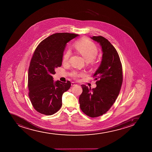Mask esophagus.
Here are the masks:
<instances>
[{
	"instance_id": "obj_1",
	"label": "esophagus",
	"mask_w": 152,
	"mask_h": 152,
	"mask_svg": "<svg viewBox=\"0 0 152 152\" xmlns=\"http://www.w3.org/2000/svg\"><path fill=\"white\" fill-rule=\"evenodd\" d=\"M71 85H72V86H75L77 85V84L74 82H72Z\"/></svg>"
}]
</instances>
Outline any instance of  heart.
Returning <instances> with one entry per match:
<instances>
[{
	"label": "heart",
	"mask_w": 152,
	"mask_h": 152,
	"mask_svg": "<svg viewBox=\"0 0 152 152\" xmlns=\"http://www.w3.org/2000/svg\"><path fill=\"white\" fill-rule=\"evenodd\" d=\"M74 47L77 52L83 56L86 62H90L92 64H94L95 61L93 59L97 55L98 49L93 42L86 37H83L75 42V44H74ZM70 56L71 52L69 50H67L63 55L62 58L63 63H67ZM83 75V72H73L71 73L72 77H73L74 79H77Z\"/></svg>",
	"instance_id": "1"
}]
</instances>
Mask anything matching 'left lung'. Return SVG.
<instances>
[{
	"instance_id": "8db88e82",
	"label": "left lung",
	"mask_w": 152,
	"mask_h": 152,
	"mask_svg": "<svg viewBox=\"0 0 152 152\" xmlns=\"http://www.w3.org/2000/svg\"><path fill=\"white\" fill-rule=\"evenodd\" d=\"M90 38L99 44L103 54L93 75L97 86L91 89L82 85L79 103L84 113L95 118L106 113L115 102L122 84L123 72L119 54L110 42L101 36Z\"/></svg>"
}]
</instances>
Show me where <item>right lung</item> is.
I'll use <instances>...</instances> for the list:
<instances>
[{"instance_id": "add662e5", "label": "right lung", "mask_w": 152, "mask_h": 152, "mask_svg": "<svg viewBox=\"0 0 152 152\" xmlns=\"http://www.w3.org/2000/svg\"><path fill=\"white\" fill-rule=\"evenodd\" d=\"M79 35L57 33L42 40L37 47L28 69L29 97L35 110L52 115L62 106V97L71 86L69 80L54 82L53 75L60 67L66 44Z\"/></svg>"}]
</instances>
